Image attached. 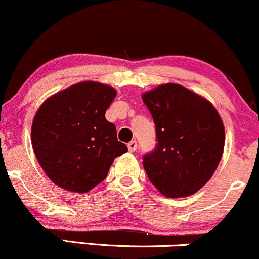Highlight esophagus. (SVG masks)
I'll list each match as a JSON object with an SVG mask.
<instances>
[{
	"instance_id": "1",
	"label": "esophagus",
	"mask_w": 259,
	"mask_h": 259,
	"mask_svg": "<svg viewBox=\"0 0 259 259\" xmlns=\"http://www.w3.org/2000/svg\"><path fill=\"white\" fill-rule=\"evenodd\" d=\"M127 148H129L130 152H134V151H136V148H138V142H136L135 140H133V141H130L129 144H127Z\"/></svg>"
}]
</instances>
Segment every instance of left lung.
<instances>
[{"label": "left lung", "instance_id": "left-lung-1", "mask_svg": "<svg viewBox=\"0 0 259 259\" xmlns=\"http://www.w3.org/2000/svg\"><path fill=\"white\" fill-rule=\"evenodd\" d=\"M142 101L156 125L157 144L144 156L145 170L167 197L197 192L218 167L224 150V125L214 106L178 84L159 85Z\"/></svg>", "mask_w": 259, "mask_h": 259}]
</instances>
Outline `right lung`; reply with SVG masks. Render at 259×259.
<instances>
[{
  "label": "right lung",
  "mask_w": 259,
  "mask_h": 259,
  "mask_svg": "<svg viewBox=\"0 0 259 259\" xmlns=\"http://www.w3.org/2000/svg\"><path fill=\"white\" fill-rule=\"evenodd\" d=\"M117 91L81 81L40 106L31 126L35 156L47 177L62 189L85 194L108 174L113 160L127 152L117 129L106 119Z\"/></svg>",
  "instance_id": "right-lung-1"
}]
</instances>
